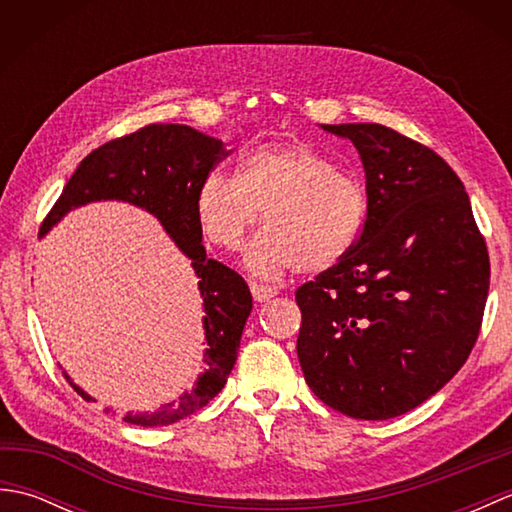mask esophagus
<instances>
[{"instance_id":"esophagus-1","label":"esophagus","mask_w":512,"mask_h":512,"mask_svg":"<svg viewBox=\"0 0 512 512\" xmlns=\"http://www.w3.org/2000/svg\"><path fill=\"white\" fill-rule=\"evenodd\" d=\"M250 292H253V299L264 303L268 299H273L277 295V290L273 286H264V284H257V281H250Z\"/></svg>"}]
</instances>
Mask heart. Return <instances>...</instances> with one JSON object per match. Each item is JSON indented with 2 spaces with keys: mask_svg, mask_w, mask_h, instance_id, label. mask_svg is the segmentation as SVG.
<instances>
[{
  "mask_svg": "<svg viewBox=\"0 0 512 512\" xmlns=\"http://www.w3.org/2000/svg\"><path fill=\"white\" fill-rule=\"evenodd\" d=\"M204 235L237 250L264 211L248 253L253 273H325L352 255L367 222L363 184L310 143L262 145L239 158L237 176L215 169L195 198Z\"/></svg>",
  "mask_w": 512,
  "mask_h": 512,
  "instance_id": "obj_1",
  "label": "heart"
}]
</instances>
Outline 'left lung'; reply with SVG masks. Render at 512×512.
<instances>
[{
  "label": "left lung",
  "instance_id": "1",
  "mask_svg": "<svg viewBox=\"0 0 512 512\" xmlns=\"http://www.w3.org/2000/svg\"><path fill=\"white\" fill-rule=\"evenodd\" d=\"M323 129L361 154L369 211L352 255L295 292L299 363L334 411L396 418L469 358L491 284L486 239L436 151L378 123Z\"/></svg>",
  "mask_w": 512,
  "mask_h": 512
}]
</instances>
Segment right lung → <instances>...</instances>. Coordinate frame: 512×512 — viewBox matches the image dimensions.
Segmentation results:
<instances>
[{
  "mask_svg": "<svg viewBox=\"0 0 512 512\" xmlns=\"http://www.w3.org/2000/svg\"><path fill=\"white\" fill-rule=\"evenodd\" d=\"M224 156L228 154L222 140L195 132L193 127L173 123L140 127L138 132L114 138L85 156L41 222L39 235L48 233L74 206L96 200H125L156 215L182 253L191 257L206 312V372L198 378V385L176 402L151 413H125L123 420L129 424L165 427L193 416L220 394L237 361V347L253 297L233 268L206 257L195 211L202 180ZM63 376L76 394L90 400L68 374Z\"/></svg>",
  "mask_w": 512,
  "mask_h": 512,
  "instance_id": "obj_1",
  "label": "right lung"
}]
</instances>
